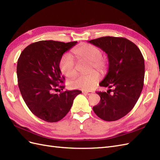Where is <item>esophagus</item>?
I'll return each instance as SVG.
<instances>
[{
  "label": "esophagus",
  "instance_id": "esophagus-1",
  "mask_svg": "<svg viewBox=\"0 0 160 160\" xmlns=\"http://www.w3.org/2000/svg\"><path fill=\"white\" fill-rule=\"evenodd\" d=\"M82 93L84 94V95H90L92 94V91H82Z\"/></svg>",
  "mask_w": 160,
  "mask_h": 160
}]
</instances>
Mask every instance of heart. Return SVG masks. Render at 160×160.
Segmentation results:
<instances>
[{"label": "heart", "instance_id": "b5f03b06", "mask_svg": "<svg viewBox=\"0 0 160 160\" xmlns=\"http://www.w3.org/2000/svg\"><path fill=\"white\" fill-rule=\"evenodd\" d=\"M72 52L78 59L90 61L91 70L94 68L101 73H104L107 70L108 61L102 57L103 53L101 49L95 45L87 43L80 44L73 49ZM59 67L61 73L65 76L73 78L76 75L75 63L72 56L68 53H65L61 57ZM99 73L92 71L87 75H81L77 77L70 83V87L76 89L90 90L99 82Z\"/></svg>", "mask_w": 160, "mask_h": 160}]
</instances>
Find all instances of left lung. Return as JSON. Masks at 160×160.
<instances>
[{
    "label": "left lung",
    "instance_id": "left-lung-1",
    "mask_svg": "<svg viewBox=\"0 0 160 160\" xmlns=\"http://www.w3.org/2000/svg\"><path fill=\"white\" fill-rule=\"evenodd\" d=\"M108 54L109 69L101 87L107 92H97L101 97L93 111L105 121H116L128 113L138 99L144 83L145 62L137 46L125 38L105 36L88 41ZM113 88V92L110 88Z\"/></svg>",
    "mask_w": 160,
    "mask_h": 160
}]
</instances>
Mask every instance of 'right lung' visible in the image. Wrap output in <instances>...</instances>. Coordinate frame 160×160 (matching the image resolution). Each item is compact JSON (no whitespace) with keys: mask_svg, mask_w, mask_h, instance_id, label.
Wrapping results in <instances>:
<instances>
[{"mask_svg":"<svg viewBox=\"0 0 160 160\" xmlns=\"http://www.w3.org/2000/svg\"><path fill=\"white\" fill-rule=\"evenodd\" d=\"M77 43L54 40L34 42L24 48L17 65L19 91L28 108L36 116L48 122H57L70 110L78 90L65 91L59 94L53 91L63 90L64 76L59 63L63 53ZM59 91L61 90L59 89Z\"/></svg>","mask_w":160,"mask_h":160,"instance_id":"right-lung-1","label":"right lung"}]
</instances>
